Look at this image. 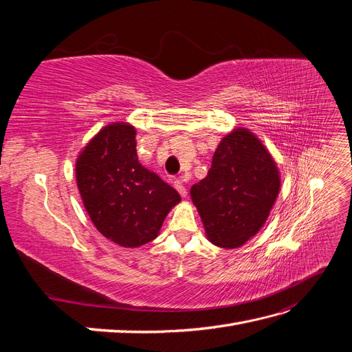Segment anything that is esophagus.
<instances>
[{"label": "esophagus", "instance_id": "obj_1", "mask_svg": "<svg viewBox=\"0 0 352 352\" xmlns=\"http://www.w3.org/2000/svg\"><path fill=\"white\" fill-rule=\"evenodd\" d=\"M173 185H175V188L177 189V192L180 194V197H186L188 190H186V188H185V185H184L182 180H180V179H176L175 182H173Z\"/></svg>", "mask_w": 352, "mask_h": 352}]
</instances>
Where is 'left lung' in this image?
<instances>
[{
    "mask_svg": "<svg viewBox=\"0 0 352 352\" xmlns=\"http://www.w3.org/2000/svg\"><path fill=\"white\" fill-rule=\"evenodd\" d=\"M279 188L269 151L247 129H235L219 144L207 177L190 188V197L208 239L230 250L261 229Z\"/></svg>",
    "mask_w": 352,
    "mask_h": 352,
    "instance_id": "1",
    "label": "left lung"
}]
</instances>
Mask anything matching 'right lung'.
I'll list each match as a JSON object with an SVG mask.
<instances>
[{"instance_id":"obj_1","label":"right lung","mask_w":352,"mask_h":352,"mask_svg":"<svg viewBox=\"0 0 352 352\" xmlns=\"http://www.w3.org/2000/svg\"><path fill=\"white\" fill-rule=\"evenodd\" d=\"M135 135L129 124L105 126L76 163L79 192L95 228L129 248L155 239L180 201L176 189L138 162Z\"/></svg>"}]
</instances>
